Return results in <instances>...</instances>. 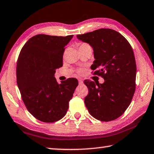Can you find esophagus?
Wrapping results in <instances>:
<instances>
[{
    "instance_id": "1",
    "label": "esophagus",
    "mask_w": 154,
    "mask_h": 154,
    "mask_svg": "<svg viewBox=\"0 0 154 154\" xmlns=\"http://www.w3.org/2000/svg\"><path fill=\"white\" fill-rule=\"evenodd\" d=\"M78 81H79V85H82V83H83V80L82 79H79V80H78Z\"/></svg>"
}]
</instances>
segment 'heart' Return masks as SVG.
<instances>
[{
	"label": "heart",
	"mask_w": 154,
	"mask_h": 154,
	"mask_svg": "<svg viewBox=\"0 0 154 154\" xmlns=\"http://www.w3.org/2000/svg\"><path fill=\"white\" fill-rule=\"evenodd\" d=\"M90 48V46L88 45V44H87V43H81L80 45H79V49L80 48ZM79 72H82V71H79Z\"/></svg>",
	"instance_id": "b5f03b06"
}]
</instances>
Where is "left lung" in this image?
Returning a JSON list of instances; mask_svg holds the SVG:
<instances>
[{
  "instance_id": "8db88e82",
  "label": "left lung",
  "mask_w": 154,
  "mask_h": 154,
  "mask_svg": "<svg viewBox=\"0 0 154 154\" xmlns=\"http://www.w3.org/2000/svg\"><path fill=\"white\" fill-rule=\"evenodd\" d=\"M77 37L94 50L95 60L91 69L105 79L103 83L85 80L89 93L85 105L98 120L109 122L118 118L128 107L136 88L137 66L128 41L117 31L100 28Z\"/></svg>"
}]
</instances>
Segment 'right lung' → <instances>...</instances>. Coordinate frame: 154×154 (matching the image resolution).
<instances>
[{"mask_svg":"<svg viewBox=\"0 0 154 154\" xmlns=\"http://www.w3.org/2000/svg\"><path fill=\"white\" fill-rule=\"evenodd\" d=\"M72 36L35 35L25 43L18 57L17 83L22 100L28 111L43 122L63 118L78 85L75 78L58 83L54 77L56 70L62 66L64 47Z\"/></svg>","mask_w":154,"mask_h":154,"instance_id":"1","label":"right lung"}]
</instances>
